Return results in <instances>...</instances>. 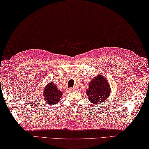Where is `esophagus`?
<instances>
[{"label":"esophagus","instance_id":"esophagus-1","mask_svg":"<svg viewBox=\"0 0 149 149\" xmlns=\"http://www.w3.org/2000/svg\"><path fill=\"white\" fill-rule=\"evenodd\" d=\"M70 91H74V90H76V88H70Z\"/></svg>","mask_w":149,"mask_h":149}]
</instances>
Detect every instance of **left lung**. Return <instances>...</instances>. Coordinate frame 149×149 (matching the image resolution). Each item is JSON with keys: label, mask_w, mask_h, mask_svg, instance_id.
Segmentation results:
<instances>
[{"label": "left lung", "mask_w": 149, "mask_h": 149, "mask_svg": "<svg viewBox=\"0 0 149 149\" xmlns=\"http://www.w3.org/2000/svg\"><path fill=\"white\" fill-rule=\"evenodd\" d=\"M110 91L111 88L107 79L102 76L99 75L95 78H93L86 91V94L89 100L92 102L93 104H100L109 97Z\"/></svg>", "instance_id": "8db88e82"}]
</instances>
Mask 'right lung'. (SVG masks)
<instances>
[{
    "mask_svg": "<svg viewBox=\"0 0 149 149\" xmlns=\"http://www.w3.org/2000/svg\"><path fill=\"white\" fill-rule=\"evenodd\" d=\"M44 100L48 104L53 105L60 101L62 92L58 90L56 86L53 83H49L43 92Z\"/></svg>",
    "mask_w": 149,
    "mask_h": 149,
    "instance_id": "add662e5",
    "label": "right lung"
}]
</instances>
